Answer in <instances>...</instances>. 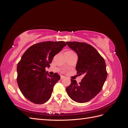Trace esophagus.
Returning <instances> with one entry per match:
<instances>
[{"label":"esophagus","instance_id":"1","mask_svg":"<svg viewBox=\"0 0 128 128\" xmlns=\"http://www.w3.org/2000/svg\"><path fill=\"white\" fill-rule=\"evenodd\" d=\"M61 80H63L64 78V76H61Z\"/></svg>","mask_w":128,"mask_h":128}]
</instances>
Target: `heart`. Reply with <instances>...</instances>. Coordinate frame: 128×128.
Returning <instances> with one entry per match:
<instances>
[{"label": "heart", "mask_w": 128, "mask_h": 128, "mask_svg": "<svg viewBox=\"0 0 128 128\" xmlns=\"http://www.w3.org/2000/svg\"><path fill=\"white\" fill-rule=\"evenodd\" d=\"M66 53H74L73 52H72V51H68V52H67Z\"/></svg>", "instance_id": "1"}]
</instances>
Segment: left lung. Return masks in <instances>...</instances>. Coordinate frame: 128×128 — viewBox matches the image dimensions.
<instances>
[{
	"label": "left lung",
	"instance_id": "left-lung-1",
	"mask_svg": "<svg viewBox=\"0 0 128 128\" xmlns=\"http://www.w3.org/2000/svg\"><path fill=\"white\" fill-rule=\"evenodd\" d=\"M66 42L78 56L77 73L84 75L79 84L71 79L70 85L66 88L67 93L74 101L86 102L97 95L103 87L107 76L105 61L90 45L77 42Z\"/></svg>",
	"mask_w": 128,
	"mask_h": 128
}]
</instances>
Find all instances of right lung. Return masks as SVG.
Here are the masks:
<instances>
[{
  "label": "right lung",
  "mask_w": 128,
  "mask_h": 128,
  "mask_svg": "<svg viewBox=\"0 0 128 128\" xmlns=\"http://www.w3.org/2000/svg\"><path fill=\"white\" fill-rule=\"evenodd\" d=\"M63 41H48L36 44L26 50L17 66V82L25 97L34 104H42L51 98L54 85L60 80L46 72L53 57L66 45Z\"/></svg>",
  "instance_id": "obj_1"
}]
</instances>
